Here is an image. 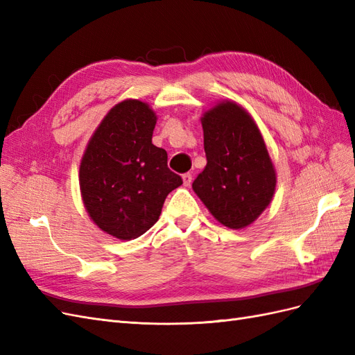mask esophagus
Instances as JSON below:
<instances>
[{"mask_svg": "<svg viewBox=\"0 0 355 355\" xmlns=\"http://www.w3.org/2000/svg\"><path fill=\"white\" fill-rule=\"evenodd\" d=\"M182 180H184L185 187H189L191 182H192V173H185L184 176H182Z\"/></svg>", "mask_w": 355, "mask_h": 355, "instance_id": "obj_1", "label": "esophagus"}]
</instances>
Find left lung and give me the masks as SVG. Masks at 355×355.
Masks as SVG:
<instances>
[{
    "label": "left lung",
    "mask_w": 355,
    "mask_h": 355,
    "mask_svg": "<svg viewBox=\"0 0 355 355\" xmlns=\"http://www.w3.org/2000/svg\"><path fill=\"white\" fill-rule=\"evenodd\" d=\"M207 166L192 184L223 227H249L270 206L277 173L259 127L234 101H220L201 116Z\"/></svg>",
    "instance_id": "obj_1"
}]
</instances>
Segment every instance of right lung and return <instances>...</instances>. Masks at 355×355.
Wrapping results in <instances>:
<instances>
[{
	"label": "right lung",
	"instance_id": "add662e5",
	"mask_svg": "<svg viewBox=\"0 0 355 355\" xmlns=\"http://www.w3.org/2000/svg\"><path fill=\"white\" fill-rule=\"evenodd\" d=\"M157 115L125 99L108 111L80 163V191L90 219L118 240L141 237L158 220L166 197L182 185L167 153L153 144Z\"/></svg>",
	"mask_w": 355,
	"mask_h": 355
}]
</instances>
